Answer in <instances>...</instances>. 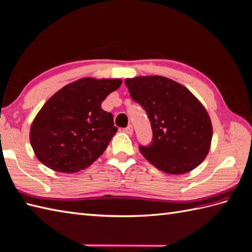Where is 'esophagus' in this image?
<instances>
[{
    "mask_svg": "<svg viewBox=\"0 0 252 252\" xmlns=\"http://www.w3.org/2000/svg\"><path fill=\"white\" fill-rule=\"evenodd\" d=\"M123 131L128 133V134H131L133 132V128H132L131 125H129V126H127L126 128H124V129H123Z\"/></svg>",
    "mask_w": 252,
    "mask_h": 252,
    "instance_id": "1",
    "label": "esophagus"
}]
</instances>
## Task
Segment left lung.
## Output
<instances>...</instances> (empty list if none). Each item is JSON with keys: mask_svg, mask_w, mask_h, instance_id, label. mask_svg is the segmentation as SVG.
<instances>
[{"mask_svg": "<svg viewBox=\"0 0 252 252\" xmlns=\"http://www.w3.org/2000/svg\"><path fill=\"white\" fill-rule=\"evenodd\" d=\"M132 99L151 121L153 142L140 146L147 161L164 173L190 172L211 149L213 126L206 109L187 88L162 76L127 78Z\"/></svg>", "mask_w": 252, "mask_h": 252, "instance_id": "8db88e82", "label": "left lung"}]
</instances>
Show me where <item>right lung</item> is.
Instances as JSON below:
<instances>
[{
	"label": "right lung",
	"mask_w": 252,
	"mask_h": 252,
	"mask_svg": "<svg viewBox=\"0 0 252 252\" xmlns=\"http://www.w3.org/2000/svg\"><path fill=\"white\" fill-rule=\"evenodd\" d=\"M121 84V79L81 78L49 98L30 129L38 160L57 172L75 173L101 156L118 131L101 102Z\"/></svg>",
	"instance_id": "add662e5"
}]
</instances>
